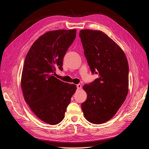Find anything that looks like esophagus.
Wrapping results in <instances>:
<instances>
[{
  "mask_svg": "<svg viewBox=\"0 0 149 149\" xmlns=\"http://www.w3.org/2000/svg\"><path fill=\"white\" fill-rule=\"evenodd\" d=\"M76 87H77L78 89H80L81 88V85L80 84H78L77 85H76Z\"/></svg>",
  "mask_w": 149,
  "mask_h": 149,
  "instance_id": "esophagus-1",
  "label": "esophagus"
}]
</instances>
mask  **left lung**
<instances>
[{
	"label": "left lung",
	"instance_id": "8db88e82",
	"mask_svg": "<svg viewBox=\"0 0 149 149\" xmlns=\"http://www.w3.org/2000/svg\"><path fill=\"white\" fill-rule=\"evenodd\" d=\"M79 35L92 73L99 76L83 86L87 99L81 108L89 122L102 124L116 114L127 95V60L120 47L102 31L82 30Z\"/></svg>",
	"mask_w": 149,
	"mask_h": 149
}]
</instances>
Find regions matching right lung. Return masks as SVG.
I'll use <instances>...</instances> for the list:
<instances>
[{
	"label": "right lung",
	"mask_w": 149,
	"mask_h": 149,
	"mask_svg": "<svg viewBox=\"0 0 149 149\" xmlns=\"http://www.w3.org/2000/svg\"><path fill=\"white\" fill-rule=\"evenodd\" d=\"M76 30L44 33L33 43L25 57L21 88L25 102L38 118L50 125L59 124L76 89L73 84L53 76L63 70V60L76 38Z\"/></svg>",
	"instance_id": "obj_1"
}]
</instances>
